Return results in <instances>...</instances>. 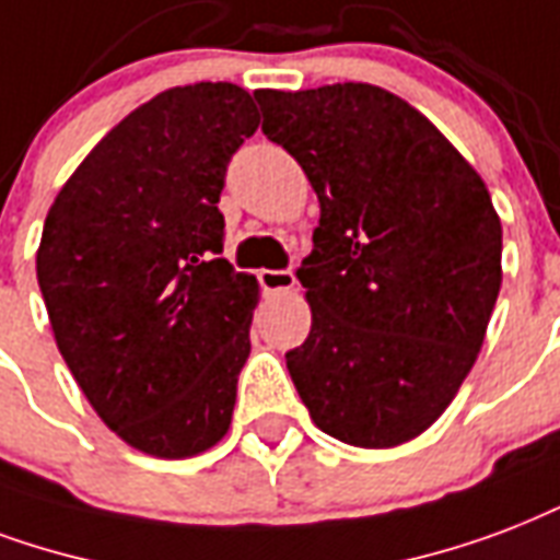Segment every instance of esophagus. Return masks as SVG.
<instances>
[{
	"label": "esophagus",
	"instance_id": "1",
	"mask_svg": "<svg viewBox=\"0 0 560 560\" xmlns=\"http://www.w3.org/2000/svg\"><path fill=\"white\" fill-rule=\"evenodd\" d=\"M258 281L267 293H288V290L296 288V276L290 270H261Z\"/></svg>",
	"mask_w": 560,
	"mask_h": 560
}]
</instances>
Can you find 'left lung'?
Masks as SVG:
<instances>
[{"instance_id":"obj_1","label":"left lung","mask_w":560,"mask_h":560,"mask_svg":"<svg viewBox=\"0 0 560 560\" xmlns=\"http://www.w3.org/2000/svg\"><path fill=\"white\" fill-rule=\"evenodd\" d=\"M261 131L319 199L296 279L311 305L288 370L319 432L361 450L413 441L479 358L502 284L488 185L396 93L343 81L255 91Z\"/></svg>"}]
</instances>
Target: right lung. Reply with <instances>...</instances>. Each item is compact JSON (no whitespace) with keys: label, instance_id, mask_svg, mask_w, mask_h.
I'll use <instances>...</instances> for the list:
<instances>
[{"label":"right lung","instance_id":"add662e5","mask_svg":"<svg viewBox=\"0 0 560 560\" xmlns=\"http://www.w3.org/2000/svg\"><path fill=\"white\" fill-rule=\"evenodd\" d=\"M258 122L229 81L158 93L91 149L43 223L55 343L102 422L155 458H194L232 425L258 281L220 258L217 202Z\"/></svg>","mask_w":560,"mask_h":560}]
</instances>
